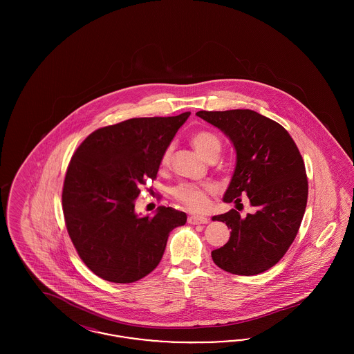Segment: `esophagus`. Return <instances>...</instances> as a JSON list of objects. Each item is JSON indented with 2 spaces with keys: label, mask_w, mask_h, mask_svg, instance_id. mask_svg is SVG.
Listing matches in <instances>:
<instances>
[{
  "label": "esophagus",
  "mask_w": 354,
  "mask_h": 354,
  "mask_svg": "<svg viewBox=\"0 0 354 354\" xmlns=\"http://www.w3.org/2000/svg\"><path fill=\"white\" fill-rule=\"evenodd\" d=\"M188 223L189 224H207L208 219L204 218V216H195V215H192V216H188Z\"/></svg>",
  "instance_id": "obj_1"
}]
</instances>
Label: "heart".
Instances as JSON below:
<instances>
[{
	"label": "heart",
	"mask_w": 354,
	"mask_h": 354,
	"mask_svg": "<svg viewBox=\"0 0 354 354\" xmlns=\"http://www.w3.org/2000/svg\"><path fill=\"white\" fill-rule=\"evenodd\" d=\"M191 143L202 156L207 160L216 159L221 150V140L219 136L208 131V130H199L191 136ZM171 160V147H167L160 158V166H169ZM216 192V187L211 183H180L171 188V195L175 201L182 203L189 211L194 212H203L209 203V196Z\"/></svg>",
	"instance_id": "obj_1"
}]
</instances>
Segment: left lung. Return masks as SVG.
I'll return each instance as SVG.
<instances>
[{"mask_svg":"<svg viewBox=\"0 0 354 354\" xmlns=\"http://www.w3.org/2000/svg\"><path fill=\"white\" fill-rule=\"evenodd\" d=\"M234 143L236 167L223 201L240 205L247 194L252 214L236 209L214 216L231 228L227 244L211 252L225 272L253 276L277 264L299 232L308 201L303 156L277 122L252 110L198 111ZM243 205V204H241Z\"/></svg>","mask_w":354,"mask_h":354,"instance_id":"8db88e82","label":"left lung"}]
</instances>
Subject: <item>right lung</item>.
<instances>
[{
  "label": "right lung",
  "instance_id": "right-lung-1",
  "mask_svg": "<svg viewBox=\"0 0 354 354\" xmlns=\"http://www.w3.org/2000/svg\"><path fill=\"white\" fill-rule=\"evenodd\" d=\"M188 117L127 119L95 130L74 152L62 188L65 224L81 260L103 280L127 284L151 273L169 232L185 225L182 211L159 207L142 218L134 202Z\"/></svg>",
  "mask_w": 354,
  "mask_h": 354
}]
</instances>
